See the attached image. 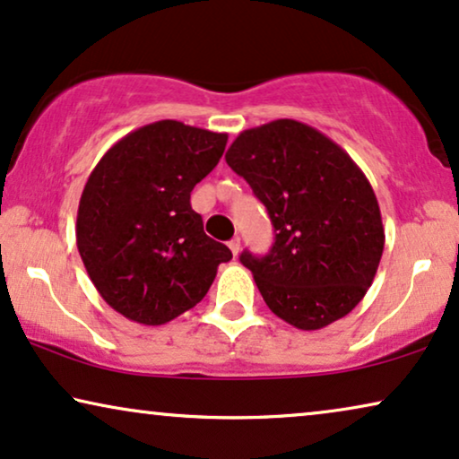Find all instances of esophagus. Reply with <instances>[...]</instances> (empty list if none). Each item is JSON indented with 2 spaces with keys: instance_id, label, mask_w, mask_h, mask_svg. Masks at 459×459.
<instances>
[{
  "instance_id": "1",
  "label": "esophagus",
  "mask_w": 459,
  "mask_h": 459,
  "mask_svg": "<svg viewBox=\"0 0 459 459\" xmlns=\"http://www.w3.org/2000/svg\"><path fill=\"white\" fill-rule=\"evenodd\" d=\"M230 250H231V255L238 256V253H240V238H234V240H230Z\"/></svg>"
}]
</instances>
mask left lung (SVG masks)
I'll list each match as a JSON object with an SVG mask.
<instances>
[{
    "label": "left lung",
    "instance_id": "obj_1",
    "mask_svg": "<svg viewBox=\"0 0 459 459\" xmlns=\"http://www.w3.org/2000/svg\"><path fill=\"white\" fill-rule=\"evenodd\" d=\"M225 162L273 223L269 255H240L269 309L299 330L353 311L385 250L378 200L355 160L316 127L278 118L242 131Z\"/></svg>",
    "mask_w": 459,
    "mask_h": 459
}]
</instances>
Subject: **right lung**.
I'll use <instances>...</instances> for the list:
<instances>
[{
    "instance_id": "obj_1",
    "label": "right lung",
    "mask_w": 459,
    "mask_h": 459,
    "mask_svg": "<svg viewBox=\"0 0 459 459\" xmlns=\"http://www.w3.org/2000/svg\"><path fill=\"white\" fill-rule=\"evenodd\" d=\"M228 134L156 121L108 148L83 187L77 248L106 303L162 325L204 299L231 250L204 234L190 192L221 159Z\"/></svg>"
}]
</instances>
